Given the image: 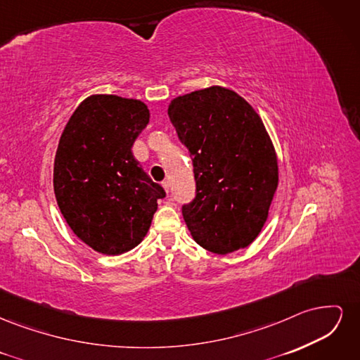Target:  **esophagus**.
Wrapping results in <instances>:
<instances>
[{
    "label": "esophagus",
    "mask_w": 360,
    "mask_h": 360,
    "mask_svg": "<svg viewBox=\"0 0 360 360\" xmlns=\"http://www.w3.org/2000/svg\"><path fill=\"white\" fill-rule=\"evenodd\" d=\"M162 186H163V189H165L167 192H169V181H168V180L162 181Z\"/></svg>",
    "instance_id": "obj_1"
}]
</instances>
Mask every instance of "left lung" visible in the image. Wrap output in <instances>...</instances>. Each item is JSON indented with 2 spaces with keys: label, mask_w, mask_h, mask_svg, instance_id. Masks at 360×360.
<instances>
[{
  "label": "left lung",
  "mask_w": 360,
  "mask_h": 360,
  "mask_svg": "<svg viewBox=\"0 0 360 360\" xmlns=\"http://www.w3.org/2000/svg\"><path fill=\"white\" fill-rule=\"evenodd\" d=\"M168 115L192 158L197 191L181 213L193 240L222 255L252 243L278 188L276 153L261 118L222 86L177 97Z\"/></svg>",
  "instance_id": "left-lung-1"
}]
</instances>
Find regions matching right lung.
I'll return each mask as SVG.
<instances>
[{
    "instance_id": "right-lung-1",
    "label": "right lung",
    "mask_w": 360,
    "mask_h": 360,
    "mask_svg": "<svg viewBox=\"0 0 360 360\" xmlns=\"http://www.w3.org/2000/svg\"><path fill=\"white\" fill-rule=\"evenodd\" d=\"M148 118L143 102L96 94L76 108L60 138L53 162L58 207L72 231L101 254L135 248L167 195L132 153Z\"/></svg>"
}]
</instances>
